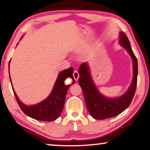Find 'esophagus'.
<instances>
[{
  "instance_id": "34e87169",
  "label": "esophagus",
  "mask_w": 150,
  "mask_h": 150,
  "mask_svg": "<svg viewBox=\"0 0 150 150\" xmlns=\"http://www.w3.org/2000/svg\"><path fill=\"white\" fill-rule=\"evenodd\" d=\"M73 76H74V80H75L76 81H78V78H79V77H80L79 73H78V71H76V70L74 71V73H73Z\"/></svg>"
}]
</instances>
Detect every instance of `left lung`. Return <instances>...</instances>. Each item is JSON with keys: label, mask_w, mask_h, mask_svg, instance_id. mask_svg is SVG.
I'll return each instance as SVG.
<instances>
[{"label": "left lung", "mask_w": 150, "mask_h": 150, "mask_svg": "<svg viewBox=\"0 0 150 150\" xmlns=\"http://www.w3.org/2000/svg\"><path fill=\"white\" fill-rule=\"evenodd\" d=\"M120 34L119 42L129 54L133 61V79L130 86L124 95L115 98H108L104 96L97 90L93 82L87 62L82 63L78 69L80 75L78 82L84 94L87 109L90 115L96 120H105L121 114L131 104L136 92L137 78V60L132 51L130 42L126 34L122 32Z\"/></svg>", "instance_id": "left-lung-1"}]
</instances>
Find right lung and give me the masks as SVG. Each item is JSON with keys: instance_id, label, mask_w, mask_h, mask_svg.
I'll return each instance as SVG.
<instances>
[{"instance_id": "right-lung-1", "label": "right lung", "mask_w": 150, "mask_h": 150, "mask_svg": "<svg viewBox=\"0 0 150 150\" xmlns=\"http://www.w3.org/2000/svg\"><path fill=\"white\" fill-rule=\"evenodd\" d=\"M73 72V68H69L60 72L50 94L42 102L35 105H26L21 102L13 87L16 102L22 111L32 118L40 121L51 122L57 119L60 116L64 108L66 93L70 86V84H64V81L67 78H70L73 80L72 84H74V79L72 75ZM10 80L11 82V76H10Z\"/></svg>"}]
</instances>
